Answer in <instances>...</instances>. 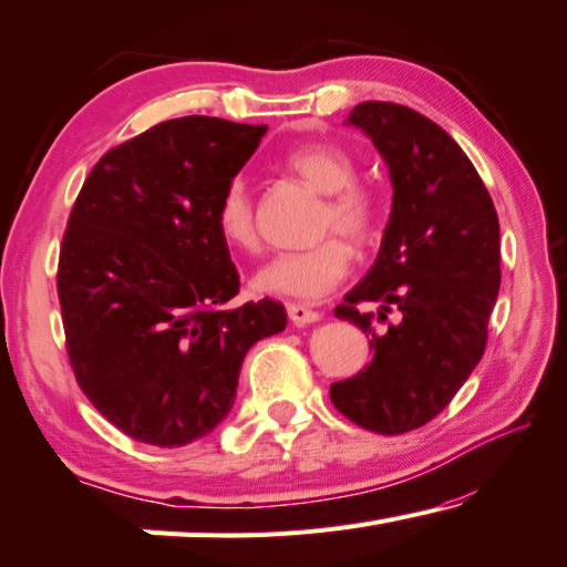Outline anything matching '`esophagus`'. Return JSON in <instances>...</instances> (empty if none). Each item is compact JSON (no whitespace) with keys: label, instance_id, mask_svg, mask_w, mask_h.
<instances>
[{"label":"esophagus","instance_id":"obj_1","mask_svg":"<svg viewBox=\"0 0 567 567\" xmlns=\"http://www.w3.org/2000/svg\"><path fill=\"white\" fill-rule=\"evenodd\" d=\"M287 318H290L295 326H308V322H316L322 316L318 310L308 308V305H300V302H290L287 305Z\"/></svg>","mask_w":567,"mask_h":567}]
</instances>
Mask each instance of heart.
<instances>
[{"mask_svg":"<svg viewBox=\"0 0 567 567\" xmlns=\"http://www.w3.org/2000/svg\"><path fill=\"white\" fill-rule=\"evenodd\" d=\"M285 168L326 194L316 229L318 237L326 239L310 249L272 259L257 272L255 287L280 298L320 300L346 280L353 265V251L339 237L346 236L355 247L373 245L381 231L383 204L373 186L355 182V158L336 143H310L295 148L285 156ZM214 221L231 249H259L255 194L245 176H235L224 184L214 206Z\"/></svg>","mask_w":567,"mask_h":567,"instance_id":"1","label":"heart"}]
</instances>
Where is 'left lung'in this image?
<instances>
[{"label": "left lung", "mask_w": 567, "mask_h": 567, "mask_svg": "<svg viewBox=\"0 0 567 567\" xmlns=\"http://www.w3.org/2000/svg\"><path fill=\"white\" fill-rule=\"evenodd\" d=\"M348 123L363 128L391 171L393 209L368 275L336 318L371 336V363L330 385L346 419L375 434H406L439 416L487 348L499 292V221L477 168L449 133L399 103L368 101ZM399 309L402 320L375 331Z\"/></svg>", "instance_id": "1"}]
</instances>
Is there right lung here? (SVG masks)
<instances>
[{"mask_svg":"<svg viewBox=\"0 0 567 567\" xmlns=\"http://www.w3.org/2000/svg\"><path fill=\"white\" fill-rule=\"evenodd\" d=\"M267 125L186 115L105 151L62 235L58 298L80 391L125 436L184 446L235 403L247 350L287 322L239 308L214 206Z\"/></svg>","mask_w":567,"mask_h":567,"instance_id":"add662e5","label":"right lung"}]
</instances>
